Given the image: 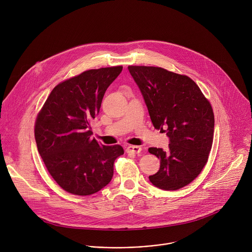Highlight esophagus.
Segmentation results:
<instances>
[{
  "label": "esophagus",
  "mask_w": 252,
  "mask_h": 252,
  "mask_svg": "<svg viewBox=\"0 0 252 252\" xmlns=\"http://www.w3.org/2000/svg\"><path fill=\"white\" fill-rule=\"evenodd\" d=\"M141 147L139 146H128L126 148V153L127 154H133V155H136V154H139L141 152Z\"/></svg>",
  "instance_id": "34e87169"
}]
</instances>
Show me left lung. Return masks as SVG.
<instances>
[{
	"instance_id": "1",
	"label": "left lung",
	"mask_w": 252,
	"mask_h": 252,
	"mask_svg": "<svg viewBox=\"0 0 252 252\" xmlns=\"http://www.w3.org/2000/svg\"><path fill=\"white\" fill-rule=\"evenodd\" d=\"M128 70L157 129L166 132L167 151L150 148L160 159L150 182L164 190L190 184L206 165L212 149L215 116L209 100L189 76L158 66L129 65Z\"/></svg>"
}]
</instances>
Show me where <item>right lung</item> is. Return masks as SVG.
<instances>
[{"label":"right lung","instance_id":"right-lung-1","mask_svg":"<svg viewBox=\"0 0 252 252\" xmlns=\"http://www.w3.org/2000/svg\"><path fill=\"white\" fill-rule=\"evenodd\" d=\"M123 66L90 69L52 90L34 125L38 153L49 174L65 191L91 195L112 180L120 145L93 139L90 122L99 112L103 95Z\"/></svg>","mask_w":252,"mask_h":252}]
</instances>
